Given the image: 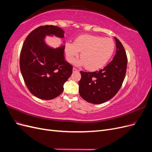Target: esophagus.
<instances>
[{
    "instance_id": "esophagus-1",
    "label": "esophagus",
    "mask_w": 152,
    "mask_h": 152,
    "mask_svg": "<svg viewBox=\"0 0 152 152\" xmlns=\"http://www.w3.org/2000/svg\"><path fill=\"white\" fill-rule=\"evenodd\" d=\"M79 70H77V69H76L75 68H73V72H78Z\"/></svg>"
}]
</instances>
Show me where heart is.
<instances>
[{
  "label": "heart",
  "mask_w": 152,
  "mask_h": 152,
  "mask_svg": "<svg viewBox=\"0 0 152 152\" xmlns=\"http://www.w3.org/2000/svg\"><path fill=\"white\" fill-rule=\"evenodd\" d=\"M114 50L115 44L112 40L94 35H81L74 40L73 44L68 42L65 47L69 63H74L81 52V59L76 64L86 66L89 71L98 70L104 66L112 56Z\"/></svg>",
  "instance_id": "obj_1"
}]
</instances>
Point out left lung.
Returning a JSON list of instances; mask_svg holds the SVG:
<instances>
[{
    "instance_id": "left-lung-1",
    "label": "left lung",
    "mask_w": 152,
    "mask_h": 152,
    "mask_svg": "<svg viewBox=\"0 0 152 152\" xmlns=\"http://www.w3.org/2000/svg\"><path fill=\"white\" fill-rule=\"evenodd\" d=\"M116 54L113 60L99 72H80L79 94L93 104H101L112 99L120 89L126 76L127 59L122 43L115 37Z\"/></svg>"
}]
</instances>
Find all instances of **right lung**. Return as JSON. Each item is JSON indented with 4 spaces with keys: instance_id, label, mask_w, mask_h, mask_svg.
<instances>
[{
    "instance_id": "1",
    "label": "right lung",
    "mask_w": 152,
    "mask_h": 152,
    "mask_svg": "<svg viewBox=\"0 0 152 152\" xmlns=\"http://www.w3.org/2000/svg\"><path fill=\"white\" fill-rule=\"evenodd\" d=\"M65 31L56 26L35 28L27 36L20 53L21 75L30 93L41 99H53L63 91L72 73V65L65 60V45L56 48L45 43L46 36L64 38Z\"/></svg>"
}]
</instances>
